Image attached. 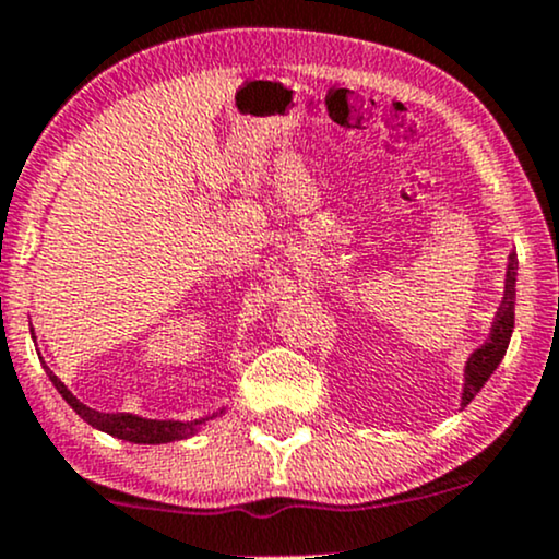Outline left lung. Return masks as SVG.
<instances>
[{
    "mask_svg": "<svg viewBox=\"0 0 559 559\" xmlns=\"http://www.w3.org/2000/svg\"><path fill=\"white\" fill-rule=\"evenodd\" d=\"M515 278H518V260L510 254V265H507V278H504V297L499 305L497 318H493L491 333L486 338L484 346H478L465 362V386H463V407L471 404L473 396L484 389V383L489 381L497 365L502 362L507 344H510L512 329H515Z\"/></svg>",
    "mask_w": 559,
    "mask_h": 559,
    "instance_id": "1",
    "label": "left lung"
}]
</instances>
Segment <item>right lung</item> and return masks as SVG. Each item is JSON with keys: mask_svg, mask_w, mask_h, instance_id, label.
I'll return each instance as SVG.
<instances>
[{"mask_svg": "<svg viewBox=\"0 0 559 559\" xmlns=\"http://www.w3.org/2000/svg\"><path fill=\"white\" fill-rule=\"evenodd\" d=\"M47 376H49V381L55 383V389L62 394V400H66L70 407H73L75 413H79L81 418L88 423V426L99 428V431L110 433V436H115V439L131 441V444H168V441L189 439V436H194L199 431V426L207 420V418L191 420V423L189 420L186 423H181V420H150V418H139V415H128V413H99V409L86 407V404L75 400V396L68 391L66 383H62L49 368H47Z\"/></svg>", "mask_w": 559, "mask_h": 559, "instance_id": "obj_1", "label": "right lung"}]
</instances>
